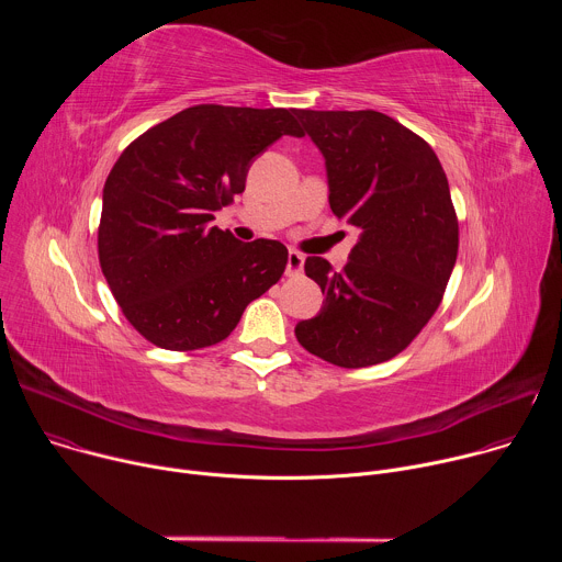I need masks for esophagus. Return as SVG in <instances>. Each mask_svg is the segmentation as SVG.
Here are the masks:
<instances>
[{
  "mask_svg": "<svg viewBox=\"0 0 562 562\" xmlns=\"http://www.w3.org/2000/svg\"><path fill=\"white\" fill-rule=\"evenodd\" d=\"M302 267H304V256L297 254V251H289V258H286V276H300V273H302Z\"/></svg>",
  "mask_w": 562,
  "mask_h": 562,
  "instance_id": "obj_1",
  "label": "esophagus"
}]
</instances>
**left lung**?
<instances>
[{
  "label": "left lung",
  "mask_w": 562,
  "mask_h": 562,
  "mask_svg": "<svg viewBox=\"0 0 562 562\" xmlns=\"http://www.w3.org/2000/svg\"><path fill=\"white\" fill-rule=\"evenodd\" d=\"M325 157L329 204L358 231L342 271L306 258L323 289L297 342L345 369L391 360L436 313L458 256V220L434 148L378 111H295Z\"/></svg>",
  "instance_id": "8db88e82"
}]
</instances>
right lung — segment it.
Returning <instances> with one entry per match:
<instances>
[{
  "instance_id": "obj_1",
  "label": "right lung",
  "mask_w": 562,
  "mask_h": 562,
  "mask_svg": "<svg viewBox=\"0 0 562 562\" xmlns=\"http://www.w3.org/2000/svg\"><path fill=\"white\" fill-rule=\"evenodd\" d=\"M293 109L200 104L124 148L102 193V273L128 323L155 347L222 342L284 273L278 239L239 243L211 222L245 191L249 167L282 135L302 137Z\"/></svg>"
}]
</instances>
